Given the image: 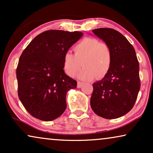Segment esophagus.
I'll return each mask as SVG.
<instances>
[{
    "instance_id": "esophagus-1",
    "label": "esophagus",
    "mask_w": 153,
    "mask_h": 153,
    "mask_svg": "<svg viewBox=\"0 0 153 153\" xmlns=\"http://www.w3.org/2000/svg\"><path fill=\"white\" fill-rule=\"evenodd\" d=\"M83 82H81V81H78V82H77V88H81V86H82V85H83Z\"/></svg>"
}]
</instances>
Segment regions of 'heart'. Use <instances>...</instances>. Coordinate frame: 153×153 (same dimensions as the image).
<instances>
[{
    "instance_id": "1",
    "label": "heart",
    "mask_w": 153,
    "mask_h": 153,
    "mask_svg": "<svg viewBox=\"0 0 153 153\" xmlns=\"http://www.w3.org/2000/svg\"><path fill=\"white\" fill-rule=\"evenodd\" d=\"M74 54H64L62 66L68 76H74L81 68L79 79L91 81L106 76L111 65V51L108 45L94 37H85L73 48Z\"/></svg>"
}]
</instances>
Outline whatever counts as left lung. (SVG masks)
Here are the masks:
<instances>
[{"instance_id":"1","label":"left lung","mask_w":153,"mask_h":153,"mask_svg":"<svg viewBox=\"0 0 153 153\" xmlns=\"http://www.w3.org/2000/svg\"><path fill=\"white\" fill-rule=\"evenodd\" d=\"M93 32L110 47L112 60L106 76L93 84L91 108L104 118H120L133 108L141 86L135 50L126 37L114 29L102 28Z\"/></svg>"}]
</instances>
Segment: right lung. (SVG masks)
I'll use <instances>...</instances> for the list:
<instances>
[{
  "label": "right lung",
  "instance_id": "add662e5",
  "mask_svg": "<svg viewBox=\"0 0 153 153\" xmlns=\"http://www.w3.org/2000/svg\"><path fill=\"white\" fill-rule=\"evenodd\" d=\"M83 33L47 30L37 35L21 55L16 68L18 95L31 116L51 121L66 109V95L77 82L65 74L64 54Z\"/></svg>",
  "mask_w": 153,
  "mask_h": 153
}]
</instances>
